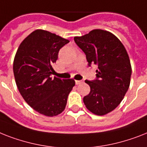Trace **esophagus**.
<instances>
[{"mask_svg": "<svg viewBox=\"0 0 147 147\" xmlns=\"http://www.w3.org/2000/svg\"><path fill=\"white\" fill-rule=\"evenodd\" d=\"M82 82H82V81H78V80H76V84H77V85H78V84H82Z\"/></svg>", "mask_w": 147, "mask_h": 147, "instance_id": "1", "label": "esophagus"}]
</instances>
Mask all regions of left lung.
<instances>
[{"label":"left lung","mask_w":147,"mask_h":147,"mask_svg":"<svg viewBox=\"0 0 147 147\" xmlns=\"http://www.w3.org/2000/svg\"><path fill=\"white\" fill-rule=\"evenodd\" d=\"M74 40L89 65H98L96 79L85 80L90 91L83 99L84 105L95 115H107L120 104L129 88L132 69L127 51L115 34L102 29H94Z\"/></svg>","instance_id":"1"}]
</instances>
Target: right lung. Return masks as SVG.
<instances>
[{
  "label": "right lung",
  "mask_w": 147,
  "mask_h": 147,
  "mask_svg": "<svg viewBox=\"0 0 147 147\" xmlns=\"http://www.w3.org/2000/svg\"><path fill=\"white\" fill-rule=\"evenodd\" d=\"M69 42L48 31L37 29L22 40L14 57L13 73L18 90L34 110L45 116H57L63 113L76 84L73 79L51 77L59 49Z\"/></svg>",
  "instance_id": "right-lung-1"
}]
</instances>
